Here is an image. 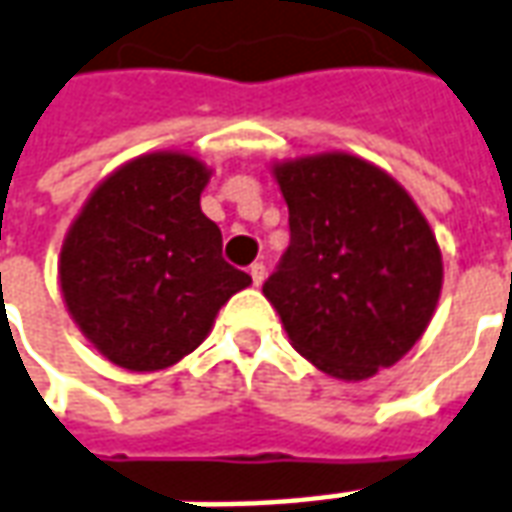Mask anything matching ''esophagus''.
<instances>
[{
  "instance_id": "obj_1",
  "label": "esophagus",
  "mask_w": 512,
  "mask_h": 512,
  "mask_svg": "<svg viewBox=\"0 0 512 512\" xmlns=\"http://www.w3.org/2000/svg\"><path fill=\"white\" fill-rule=\"evenodd\" d=\"M249 274H252V282H255L257 288H260V285H263V280H266V266H263V263H252Z\"/></svg>"
}]
</instances>
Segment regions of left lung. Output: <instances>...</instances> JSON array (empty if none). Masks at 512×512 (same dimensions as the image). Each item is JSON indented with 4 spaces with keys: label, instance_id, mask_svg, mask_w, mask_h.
I'll use <instances>...</instances> for the list:
<instances>
[{
    "label": "left lung",
    "instance_id": "left-lung-1",
    "mask_svg": "<svg viewBox=\"0 0 512 512\" xmlns=\"http://www.w3.org/2000/svg\"><path fill=\"white\" fill-rule=\"evenodd\" d=\"M271 174L291 246L263 296L293 349L343 382L399 363L441 299L430 221L388 171L349 152L274 160Z\"/></svg>",
    "mask_w": 512,
    "mask_h": 512
}]
</instances>
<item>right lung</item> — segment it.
Wrapping results in <instances>:
<instances>
[{"label":"right lung","mask_w":512,"mask_h":512,"mask_svg":"<svg viewBox=\"0 0 512 512\" xmlns=\"http://www.w3.org/2000/svg\"><path fill=\"white\" fill-rule=\"evenodd\" d=\"M213 171L177 149L121 163L96 185L60 246L57 282L71 321L113 366L149 374L205 341L252 277L221 257L202 213Z\"/></svg>","instance_id":"add662e5"}]
</instances>
